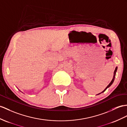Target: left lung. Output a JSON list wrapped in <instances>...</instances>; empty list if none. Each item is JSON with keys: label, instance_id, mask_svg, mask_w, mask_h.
<instances>
[{"label": "left lung", "instance_id": "1", "mask_svg": "<svg viewBox=\"0 0 127 127\" xmlns=\"http://www.w3.org/2000/svg\"><path fill=\"white\" fill-rule=\"evenodd\" d=\"M117 67H116V68H115V71H114V76H113V79H112V81H111V82H110V83H109V84L108 85L107 87L106 88H105L104 90L102 92H101V93H103V92H104L106 90V89H107L108 87H109L110 86L112 85V83H113V82H114V79H115V74H116V71H117Z\"/></svg>", "mask_w": 127, "mask_h": 127}]
</instances>
